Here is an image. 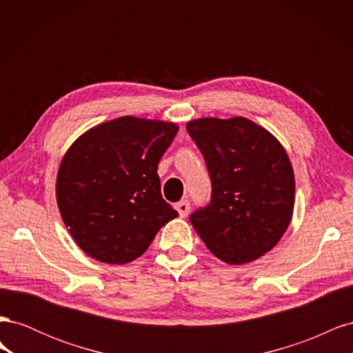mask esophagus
Returning <instances> with one entry per match:
<instances>
[{"label":"esophagus","mask_w":353,"mask_h":353,"mask_svg":"<svg viewBox=\"0 0 353 353\" xmlns=\"http://www.w3.org/2000/svg\"><path fill=\"white\" fill-rule=\"evenodd\" d=\"M175 209L178 210L181 218H185L188 215V212H190V203L187 200L178 201V203H175Z\"/></svg>","instance_id":"34e87169"}]
</instances>
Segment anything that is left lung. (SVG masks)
Returning <instances> with one entry per match:
<instances>
[{
	"mask_svg": "<svg viewBox=\"0 0 353 353\" xmlns=\"http://www.w3.org/2000/svg\"><path fill=\"white\" fill-rule=\"evenodd\" d=\"M187 131L206 160L210 203L190 222L222 262L249 263L268 253L290 225L294 172L281 143L248 117H200Z\"/></svg>",
	"mask_w": 353,
	"mask_h": 353,
	"instance_id": "1",
	"label": "left lung"
}]
</instances>
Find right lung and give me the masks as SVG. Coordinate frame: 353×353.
I'll return each instance as SVG.
<instances>
[{
  "instance_id": "1",
  "label": "right lung",
  "mask_w": 353,
  "mask_h": 353,
  "mask_svg": "<svg viewBox=\"0 0 353 353\" xmlns=\"http://www.w3.org/2000/svg\"><path fill=\"white\" fill-rule=\"evenodd\" d=\"M178 130L174 122L122 116L92 126L68 148L57 172V206L90 258L132 262L178 216L157 175Z\"/></svg>"
}]
</instances>
